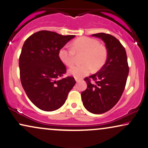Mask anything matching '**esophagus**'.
<instances>
[{
    "mask_svg": "<svg viewBox=\"0 0 148 148\" xmlns=\"http://www.w3.org/2000/svg\"><path fill=\"white\" fill-rule=\"evenodd\" d=\"M75 80L76 81V82H78L79 81H80V79H78V78H75Z\"/></svg>",
    "mask_w": 148,
    "mask_h": 148,
    "instance_id": "esophagus-1",
    "label": "esophagus"
}]
</instances>
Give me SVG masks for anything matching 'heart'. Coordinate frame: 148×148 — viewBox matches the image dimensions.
<instances>
[{"label":"heart","instance_id":"heart-1","mask_svg":"<svg viewBox=\"0 0 148 148\" xmlns=\"http://www.w3.org/2000/svg\"><path fill=\"white\" fill-rule=\"evenodd\" d=\"M76 53H84L81 65H75L69 69L68 72L75 78H80L87 75L91 69L99 70L106 62L108 57L107 49L99 45V41L88 37H81L74 41L72 47L67 45L59 51V57L66 66L74 64Z\"/></svg>","mask_w":148,"mask_h":148}]
</instances>
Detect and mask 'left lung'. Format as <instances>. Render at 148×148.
I'll return each instance as SVG.
<instances>
[{"mask_svg": "<svg viewBox=\"0 0 148 148\" xmlns=\"http://www.w3.org/2000/svg\"><path fill=\"white\" fill-rule=\"evenodd\" d=\"M106 44L108 57L99 72L85 78L87 88L82 92L83 106L95 114H103L112 109L119 101L125 89L129 74L127 56L124 47L116 38L105 33L92 34ZM92 79L96 81L92 84Z\"/></svg>", "mask_w": 148, "mask_h": 148, "instance_id": "left-lung-1", "label": "left lung"}]
</instances>
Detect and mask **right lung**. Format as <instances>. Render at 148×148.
Wrapping results in <instances>:
<instances>
[{
  "instance_id": "right-lung-1",
  "label": "right lung",
  "mask_w": 148,
  "mask_h": 148,
  "mask_svg": "<svg viewBox=\"0 0 148 148\" xmlns=\"http://www.w3.org/2000/svg\"><path fill=\"white\" fill-rule=\"evenodd\" d=\"M74 36L42 30L31 35L23 45L19 59L21 84L29 100L43 111L62 107L76 84L72 76L58 79L66 72L59 51Z\"/></svg>"
}]
</instances>
